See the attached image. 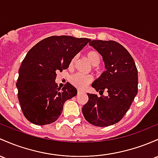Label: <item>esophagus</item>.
Wrapping results in <instances>:
<instances>
[{
	"mask_svg": "<svg viewBox=\"0 0 158 158\" xmlns=\"http://www.w3.org/2000/svg\"><path fill=\"white\" fill-rule=\"evenodd\" d=\"M80 93H81V90H78V91H77L78 94H80Z\"/></svg>",
	"mask_w": 158,
	"mask_h": 158,
	"instance_id": "esophagus-1",
	"label": "esophagus"
}]
</instances>
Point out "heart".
Segmentation results:
<instances>
[{"label": "heart", "instance_id": "obj_1", "mask_svg": "<svg viewBox=\"0 0 158 158\" xmlns=\"http://www.w3.org/2000/svg\"><path fill=\"white\" fill-rule=\"evenodd\" d=\"M85 57L87 59L89 60L91 65L98 66L100 63V60H101V56H100V53L98 52L97 50H89L85 54ZM76 61V57H73L70 60V64H69V67L73 68L75 65ZM70 81L71 84L73 85L74 86L78 88H85L88 85L93 81V76L91 75H82L80 73H75L72 75L70 78Z\"/></svg>", "mask_w": 158, "mask_h": 158}]
</instances>
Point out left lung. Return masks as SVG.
Segmentation results:
<instances>
[{"label": "left lung", "instance_id": "obj_1", "mask_svg": "<svg viewBox=\"0 0 158 158\" xmlns=\"http://www.w3.org/2000/svg\"><path fill=\"white\" fill-rule=\"evenodd\" d=\"M89 44L102 55L106 71L92 84L100 97L87 94L82 113L90 124L107 127L118 122L132 104L138 91V71L131 54L120 43L92 40ZM104 90L107 96L102 95Z\"/></svg>", "mask_w": 158, "mask_h": 158}]
</instances>
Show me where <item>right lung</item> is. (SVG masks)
<instances>
[{
	"instance_id": "right-lung-1",
	"label": "right lung",
	"mask_w": 158,
	"mask_h": 158,
	"mask_svg": "<svg viewBox=\"0 0 158 158\" xmlns=\"http://www.w3.org/2000/svg\"><path fill=\"white\" fill-rule=\"evenodd\" d=\"M91 40L71 36H52L29 50L19 70L18 98L26 118L37 125L58 120L63 106L77 94L67 82L62 89L55 80L56 73L69 67L71 59Z\"/></svg>"
}]
</instances>
